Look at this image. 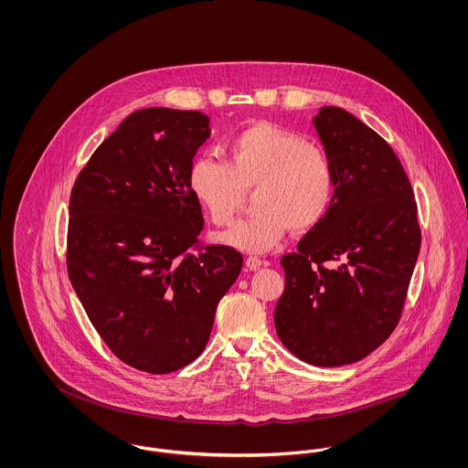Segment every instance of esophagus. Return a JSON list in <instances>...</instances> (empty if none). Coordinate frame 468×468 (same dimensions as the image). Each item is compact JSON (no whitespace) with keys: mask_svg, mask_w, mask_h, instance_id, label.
<instances>
[{"mask_svg":"<svg viewBox=\"0 0 468 468\" xmlns=\"http://www.w3.org/2000/svg\"><path fill=\"white\" fill-rule=\"evenodd\" d=\"M261 265H265V261H261L260 258H256V256H250V258H246V267L250 269V271H256V269H260Z\"/></svg>","mask_w":468,"mask_h":468,"instance_id":"obj_1","label":"esophagus"}]
</instances>
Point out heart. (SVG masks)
Instances as JSON below:
<instances>
[{"label":"heart","mask_w":468,"mask_h":468,"mask_svg":"<svg viewBox=\"0 0 468 468\" xmlns=\"http://www.w3.org/2000/svg\"><path fill=\"white\" fill-rule=\"evenodd\" d=\"M186 185L217 226L231 222L244 205V190H254L256 212L218 240L240 251L265 252L290 228L306 231L323 220L335 196V173L321 145L271 122H256L226 143L224 162L196 156Z\"/></svg>","instance_id":"obj_1"}]
</instances>
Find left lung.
<instances>
[{
    "label": "left lung",
    "instance_id": "1",
    "mask_svg": "<svg viewBox=\"0 0 468 468\" xmlns=\"http://www.w3.org/2000/svg\"><path fill=\"white\" fill-rule=\"evenodd\" d=\"M315 132L335 173L323 217L285 254L274 310L282 344L317 367L360 361L394 331L420 251L410 180L374 130L347 110L323 107Z\"/></svg>",
    "mask_w": 468,
    "mask_h": 468
}]
</instances>
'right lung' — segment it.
Wrapping results in <instances>:
<instances>
[{
    "instance_id": "add662e5",
    "label": "right lung",
    "mask_w": 468,
    "mask_h": 468,
    "mask_svg": "<svg viewBox=\"0 0 468 468\" xmlns=\"http://www.w3.org/2000/svg\"><path fill=\"white\" fill-rule=\"evenodd\" d=\"M197 110L143 108L94 151L69 199L68 272L89 321L119 360L167 374L196 360L242 254H197L201 207L188 165L210 137Z\"/></svg>"
}]
</instances>
